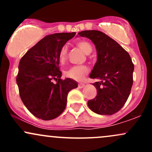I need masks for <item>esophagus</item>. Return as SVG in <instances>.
<instances>
[{
	"mask_svg": "<svg viewBox=\"0 0 152 152\" xmlns=\"http://www.w3.org/2000/svg\"><path fill=\"white\" fill-rule=\"evenodd\" d=\"M78 86V88H83V87L85 86V84H83V83H79Z\"/></svg>",
	"mask_w": 152,
	"mask_h": 152,
	"instance_id": "1",
	"label": "esophagus"
}]
</instances>
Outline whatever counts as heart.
Here are the masks:
<instances>
[{"label": "heart", "mask_w": 152, "mask_h": 152, "mask_svg": "<svg viewBox=\"0 0 152 152\" xmlns=\"http://www.w3.org/2000/svg\"><path fill=\"white\" fill-rule=\"evenodd\" d=\"M78 47H79L86 54H89L92 51V46L91 43L84 40H81L76 43ZM67 56V46L61 47L58 53V61L61 64H64ZM88 72V68L86 66H75L70 68L65 71L66 77L75 80H81L83 76Z\"/></svg>", "instance_id": "heart-1"}]
</instances>
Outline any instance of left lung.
Segmentation results:
<instances>
[{"label":"left lung","instance_id":"1","mask_svg":"<svg viewBox=\"0 0 152 152\" xmlns=\"http://www.w3.org/2000/svg\"><path fill=\"white\" fill-rule=\"evenodd\" d=\"M78 34L89 38L97 52L96 63L89 77L100 81L93 83L97 94L88 102V107L98 114H114L125 104L133 84L134 66L129 54L102 31H83Z\"/></svg>","mask_w":152,"mask_h":152}]
</instances>
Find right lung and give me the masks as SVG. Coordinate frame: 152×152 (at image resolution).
<instances>
[{
	"label": "right lung",
	"mask_w": 152,
	"mask_h": 152,
	"mask_svg": "<svg viewBox=\"0 0 152 152\" xmlns=\"http://www.w3.org/2000/svg\"><path fill=\"white\" fill-rule=\"evenodd\" d=\"M76 33L48 35L26 52L19 62L16 82L19 94L28 110L36 117L51 120L65 109L67 96L77 82L62 80L58 53ZM57 81L53 84V81Z\"/></svg>",
	"instance_id": "add662e5"
}]
</instances>
